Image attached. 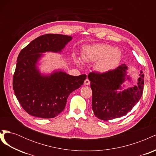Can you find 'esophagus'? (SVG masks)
Here are the masks:
<instances>
[{
    "label": "esophagus",
    "mask_w": 156,
    "mask_h": 156,
    "mask_svg": "<svg viewBox=\"0 0 156 156\" xmlns=\"http://www.w3.org/2000/svg\"><path fill=\"white\" fill-rule=\"evenodd\" d=\"M90 83V81L88 79H85V81L84 82V84H85V85H89Z\"/></svg>",
    "instance_id": "obj_1"
}]
</instances>
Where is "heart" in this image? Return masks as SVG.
Listing matches in <instances>:
<instances>
[{
  "label": "heart",
  "instance_id": "b5f03b06",
  "mask_svg": "<svg viewBox=\"0 0 156 156\" xmlns=\"http://www.w3.org/2000/svg\"><path fill=\"white\" fill-rule=\"evenodd\" d=\"M121 57L120 51L112 46L107 44H99L90 48L83 56L87 62H96V69L101 72H105L112 69L119 62Z\"/></svg>",
  "mask_w": 156,
  "mask_h": 156
}]
</instances>
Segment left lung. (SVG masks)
Segmentation results:
<instances>
[{"mask_svg":"<svg viewBox=\"0 0 156 156\" xmlns=\"http://www.w3.org/2000/svg\"><path fill=\"white\" fill-rule=\"evenodd\" d=\"M127 69L123 64L104 73L92 72L88 74L92 90V108L98 119L108 121L126 116L142 96L144 81L143 72L137 86L117 91L125 81Z\"/></svg>","mask_w":156,"mask_h":156,"instance_id":"obj_1","label":"left lung"}]
</instances>
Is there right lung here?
I'll return each mask as SVG.
<instances>
[{
  "label": "right lung",
  "mask_w": 156,
  "mask_h": 156,
  "mask_svg": "<svg viewBox=\"0 0 156 156\" xmlns=\"http://www.w3.org/2000/svg\"><path fill=\"white\" fill-rule=\"evenodd\" d=\"M72 39L63 34H44L32 41L19 54L13 89L28 114L41 119L58 116L64 111L69 94L83 85L85 74L72 76L58 72L44 76L36 67L41 53L60 52Z\"/></svg>",
  "instance_id": "obj_1"
}]
</instances>
